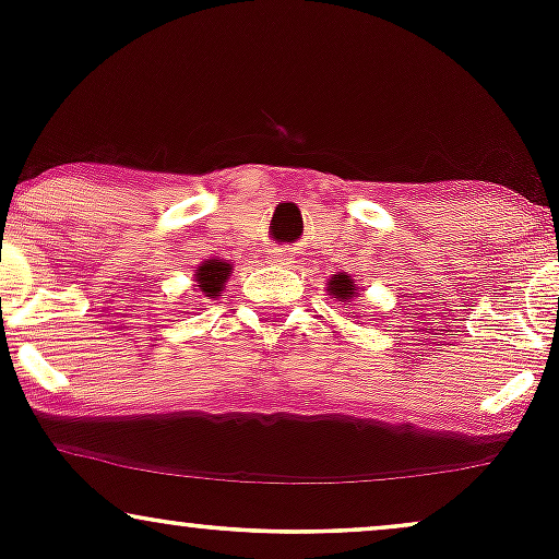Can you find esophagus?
<instances>
[{
    "mask_svg": "<svg viewBox=\"0 0 559 559\" xmlns=\"http://www.w3.org/2000/svg\"><path fill=\"white\" fill-rule=\"evenodd\" d=\"M271 258H273L275 262H281V265H288V260H292V258H288L286 249H275V252L271 254Z\"/></svg>",
    "mask_w": 559,
    "mask_h": 559,
    "instance_id": "obj_1",
    "label": "esophagus"
}]
</instances>
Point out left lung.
<instances>
[{"label":"left lung","mask_w":559,"mask_h":559,"mask_svg":"<svg viewBox=\"0 0 559 559\" xmlns=\"http://www.w3.org/2000/svg\"><path fill=\"white\" fill-rule=\"evenodd\" d=\"M329 292H331L333 299L346 301V299H352L357 294V284H355V281H352V275L338 273V275H333V278L329 281Z\"/></svg>","instance_id":"obj_1"}]
</instances>
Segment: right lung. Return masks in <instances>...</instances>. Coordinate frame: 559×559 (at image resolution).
Listing matches in <instances>:
<instances>
[{
  "label": "right lung",
  "instance_id": "obj_1",
  "mask_svg": "<svg viewBox=\"0 0 559 559\" xmlns=\"http://www.w3.org/2000/svg\"><path fill=\"white\" fill-rule=\"evenodd\" d=\"M228 273H230L228 262H221V260L202 262V265H199V271H197L199 292H202L204 297H210V299L221 297L223 286H226V281H228Z\"/></svg>",
  "mask_w": 559,
  "mask_h": 559
}]
</instances>
